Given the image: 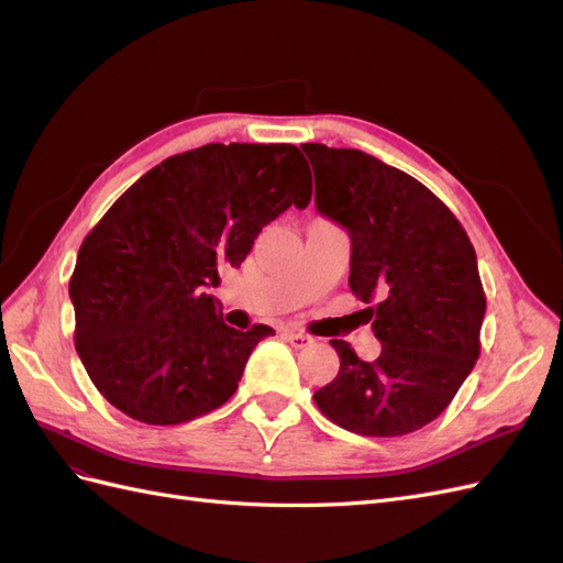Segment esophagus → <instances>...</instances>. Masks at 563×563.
I'll list each match as a JSON object with an SVG mask.
<instances>
[{"label":"esophagus","mask_w":563,"mask_h":563,"mask_svg":"<svg viewBox=\"0 0 563 563\" xmlns=\"http://www.w3.org/2000/svg\"><path fill=\"white\" fill-rule=\"evenodd\" d=\"M284 335H286L288 343H291L296 350H302V347H308V345H312V343H314V338H312V335H308V333H300V331H286Z\"/></svg>","instance_id":"34e87169"}]
</instances>
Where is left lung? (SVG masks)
Wrapping results in <instances>:
<instances>
[{
    "instance_id": "1",
    "label": "left lung",
    "mask_w": 563,
    "mask_h": 563,
    "mask_svg": "<svg viewBox=\"0 0 563 563\" xmlns=\"http://www.w3.org/2000/svg\"><path fill=\"white\" fill-rule=\"evenodd\" d=\"M314 168L319 213L347 228L350 288L383 343L376 362L331 340L338 376L319 411L362 437H401L432 422L479 360L486 296L467 232L451 209L362 150L300 145Z\"/></svg>"
}]
</instances>
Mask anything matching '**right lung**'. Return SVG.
<instances>
[{
	"label": "right lung",
	"mask_w": 563,
	"mask_h": 563,
	"mask_svg": "<svg viewBox=\"0 0 563 563\" xmlns=\"http://www.w3.org/2000/svg\"><path fill=\"white\" fill-rule=\"evenodd\" d=\"M310 199V166L286 143H209L135 180L84 236L70 277L75 347L100 395L145 424L223 406L275 331L228 327L207 288Z\"/></svg>",
	"instance_id": "add662e5"
}]
</instances>
